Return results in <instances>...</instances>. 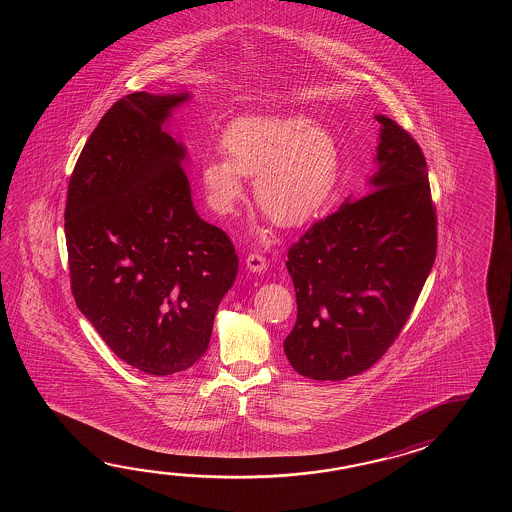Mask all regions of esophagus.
<instances>
[{
	"label": "esophagus",
	"instance_id": "34e87169",
	"mask_svg": "<svg viewBox=\"0 0 512 512\" xmlns=\"http://www.w3.org/2000/svg\"><path fill=\"white\" fill-rule=\"evenodd\" d=\"M245 265H247V269L251 272H263L267 269V260L261 256L260 252H252V254L247 256Z\"/></svg>",
	"mask_w": 512,
	"mask_h": 512
}]
</instances>
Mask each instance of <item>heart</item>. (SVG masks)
<instances>
[{"label":"heart","instance_id":"obj_1","mask_svg":"<svg viewBox=\"0 0 512 512\" xmlns=\"http://www.w3.org/2000/svg\"><path fill=\"white\" fill-rule=\"evenodd\" d=\"M225 159L201 164L208 205L232 214L243 197V179L254 177V201L280 227L315 218L337 188L340 148L326 126L305 115L245 117L221 137Z\"/></svg>","mask_w":512,"mask_h":512}]
</instances>
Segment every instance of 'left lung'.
I'll list each match as a JSON object with an SVG mask.
<instances>
[{"label":"left lung","instance_id":"8db88e82","mask_svg":"<svg viewBox=\"0 0 512 512\" xmlns=\"http://www.w3.org/2000/svg\"><path fill=\"white\" fill-rule=\"evenodd\" d=\"M381 122L371 192L316 221L287 254L298 315L283 351L315 381L371 368L399 337L437 251L425 155L395 120Z\"/></svg>","mask_w":512,"mask_h":512}]
</instances>
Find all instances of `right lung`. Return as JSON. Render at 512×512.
Wrapping results in <instances>:
<instances>
[{"mask_svg": "<svg viewBox=\"0 0 512 512\" xmlns=\"http://www.w3.org/2000/svg\"><path fill=\"white\" fill-rule=\"evenodd\" d=\"M190 93H131L87 139L69 179L71 289L111 351L148 375L205 355L221 298L238 274L223 230L197 216L186 148L164 131Z\"/></svg>", "mask_w": 512, "mask_h": 512, "instance_id": "add662e5", "label": "right lung"}]
</instances>
